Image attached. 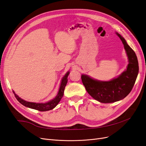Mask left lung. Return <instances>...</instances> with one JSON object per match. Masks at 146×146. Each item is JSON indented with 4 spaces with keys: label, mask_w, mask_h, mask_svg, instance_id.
Wrapping results in <instances>:
<instances>
[{
    "label": "left lung",
    "mask_w": 146,
    "mask_h": 146,
    "mask_svg": "<svg viewBox=\"0 0 146 146\" xmlns=\"http://www.w3.org/2000/svg\"><path fill=\"white\" fill-rule=\"evenodd\" d=\"M128 57L127 69L117 78L109 82H101L90 78L87 75H82V80L88 94L97 101L110 103L124 98L131 92L139 71L137 57L133 50L127 44L125 40L118 33Z\"/></svg>",
    "instance_id": "1"
}]
</instances>
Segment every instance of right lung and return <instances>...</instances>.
<instances>
[{
    "instance_id": "1",
    "label": "right lung",
    "mask_w": 146,
    "mask_h": 146,
    "mask_svg": "<svg viewBox=\"0 0 146 146\" xmlns=\"http://www.w3.org/2000/svg\"><path fill=\"white\" fill-rule=\"evenodd\" d=\"M69 74V72H67V73L65 74L64 76L63 77L62 80L61 84H60V89L58 90V92L57 95V96L55 97L52 100H50L49 102L45 103H32V102H28L23 100V99L20 98L18 95H17L13 91L15 97H16V99L18 100L19 103H21L22 104H23L27 108L36 109L39 111H48V110H50L52 109H54L56 106L58 104L60 100H61L63 96L64 90V88L68 82V77Z\"/></svg>"
}]
</instances>
